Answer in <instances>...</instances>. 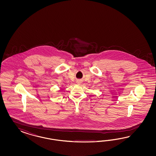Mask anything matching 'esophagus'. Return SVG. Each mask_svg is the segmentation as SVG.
<instances>
[{
  "mask_svg": "<svg viewBox=\"0 0 156 156\" xmlns=\"http://www.w3.org/2000/svg\"><path fill=\"white\" fill-rule=\"evenodd\" d=\"M76 82H77L78 83H80V80H77V81H76Z\"/></svg>",
  "mask_w": 156,
  "mask_h": 156,
  "instance_id": "34e87169",
  "label": "esophagus"
}]
</instances>
